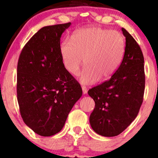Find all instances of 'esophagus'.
Listing matches in <instances>:
<instances>
[{
	"label": "esophagus",
	"mask_w": 158,
	"mask_h": 158,
	"mask_svg": "<svg viewBox=\"0 0 158 158\" xmlns=\"http://www.w3.org/2000/svg\"><path fill=\"white\" fill-rule=\"evenodd\" d=\"M81 90H82V93H83V94H86L87 92H88V90H87L86 87H85V86L81 87Z\"/></svg>",
	"instance_id": "1"
}]
</instances>
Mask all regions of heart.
I'll use <instances>...</instances> for the list:
<instances>
[{
    "label": "heart",
    "instance_id": "b5f03b06",
    "mask_svg": "<svg viewBox=\"0 0 158 158\" xmlns=\"http://www.w3.org/2000/svg\"><path fill=\"white\" fill-rule=\"evenodd\" d=\"M125 39L121 32L98 27L79 29L60 44L63 67L70 75H76L84 63L79 80L83 85H92L108 80L122 62Z\"/></svg>",
    "mask_w": 158,
    "mask_h": 158
}]
</instances>
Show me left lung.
<instances>
[{
	"label": "left lung",
	"mask_w": 158,
	"mask_h": 158,
	"mask_svg": "<svg viewBox=\"0 0 158 158\" xmlns=\"http://www.w3.org/2000/svg\"><path fill=\"white\" fill-rule=\"evenodd\" d=\"M126 48L122 62L108 81L88 94L95 102L90 116L92 129L103 137L119 135L137 117L145 88L144 58L134 38L122 28Z\"/></svg>",
	"instance_id": "1"
}]
</instances>
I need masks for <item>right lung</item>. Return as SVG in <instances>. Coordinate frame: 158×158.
Instances as JSON below:
<instances>
[{
    "label": "right lung",
    "mask_w": 158,
    "mask_h": 158,
    "mask_svg": "<svg viewBox=\"0 0 158 158\" xmlns=\"http://www.w3.org/2000/svg\"><path fill=\"white\" fill-rule=\"evenodd\" d=\"M71 23L42 27L27 43L17 68V97L23 122L37 135L59 133L82 95L61 62L60 39Z\"/></svg>",
    "instance_id": "1"
}]
</instances>
